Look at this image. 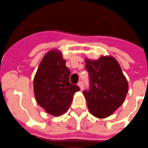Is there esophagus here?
Masks as SVG:
<instances>
[{
    "label": "esophagus",
    "mask_w": 148,
    "mask_h": 148,
    "mask_svg": "<svg viewBox=\"0 0 148 148\" xmlns=\"http://www.w3.org/2000/svg\"><path fill=\"white\" fill-rule=\"evenodd\" d=\"M78 86H79L80 90L81 91L83 90V82H79L78 83Z\"/></svg>",
    "instance_id": "obj_1"
}]
</instances>
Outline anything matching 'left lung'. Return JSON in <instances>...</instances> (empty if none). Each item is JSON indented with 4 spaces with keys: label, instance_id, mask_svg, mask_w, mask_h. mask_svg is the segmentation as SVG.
I'll return each instance as SVG.
<instances>
[{
    "label": "left lung",
    "instance_id": "8db88e82",
    "mask_svg": "<svg viewBox=\"0 0 148 148\" xmlns=\"http://www.w3.org/2000/svg\"><path fill=\"white\" fill-rule=\"evenodd\" d=\"M86 69L90 79V88L84 91L89 112L98 119L112 115L124 103L128 82L119 62L111 56L98 60L86 58Z\"/></svg>",
    "mask_w": 148,
    "mask_h": 148
}]
</instances>
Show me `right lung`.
Wrapping results in <instances>:
<instances>
[{"label":"right lung","instance_id":"right-lung-1","mask_svg":"<svg viewBox=\"0 0 148 148\" xmlns=\"http://www.w3.org/2000/svg\"><path fill=\"white\" fill-rule=\"evenodd\" d=\"M70 71L59 49L45 54L34 79V96L45 112L53 116L62 115L68 111L73 95L79 87L69 82Z\"/></svg>","mask_w":148,"mask_h":148}]
</instances>
